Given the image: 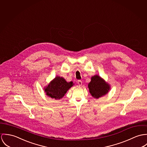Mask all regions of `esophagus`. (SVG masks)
Wrapping results in <instances>:
<instances>
[{"label":"esophagus","mask_w":147,"mask_h":147,"mask_svg":"<svg viewBox=\"0 0 147 147\" xmlns=\"http://www.w3.org/2000/svg\"><path fill=\"white\" fill-rule=\"evenodd\" d=\"M78 84L79 85V86H82V82L81 80H79L78 81Z\"/></svg>","instance_id":"esophagus-1"}]
</instances>
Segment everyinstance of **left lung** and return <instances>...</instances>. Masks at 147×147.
<instances>
[{
  "mask_svg": "<svg viewBox=\"0 0 147 147\" xmlns=\"http://www.w3.org/2000/svg\"><path fill=\"white\" fill-rule=\"evenodd\" d=\"M88 87L92 96L96 98L108 94L111 88L110 85L98 75L91 77V81L88 83Z\"/></svg>",
  "mask_w": 147,
  "mask_h": 147,
  "instance_id": "8db88e82",
  "label": "left lung"
}]
</instances>
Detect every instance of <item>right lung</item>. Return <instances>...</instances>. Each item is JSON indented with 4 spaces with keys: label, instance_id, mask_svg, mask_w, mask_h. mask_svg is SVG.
Listing matches in <instances>:
<instances>
[{
    "label": "right lung",
    "instance_id": "add662e5",
    "mask_svg": "<svg viewBox=\"0 0 147 147\" xmlns=\"http://www.w3.org/2000/svg\"><path fill=\"white\" fill-rule=\"evenodd\" d=\"M73 84V82H67L64 78L57 76L50 82L44 90L47 96L52 98L59 100L63 98Z\"/></svg>",
    "mask_w": 147,
    "mask_h": 147
}]
</instances>
